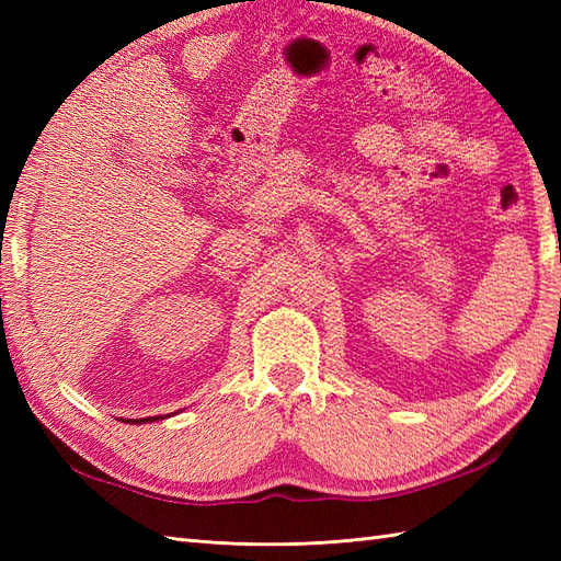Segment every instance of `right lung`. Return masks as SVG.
Masks as SVG:
<instances>
[{
	"label": "right lung",
	"mask_w": 561,
	"mask_h": 561,
	"mask_svg": "<svg viewBox=\"0 0 561 561\" xmlns=\"http://www.w3.org/2000/svg\"><path fill=\"white\" fill-rule=\"evenodd\" d=\"M163 420V416H147V420H129V424H147V422H157Z\"/></svg>",
	"instance_id": "add662e5"
}]
</instances>
